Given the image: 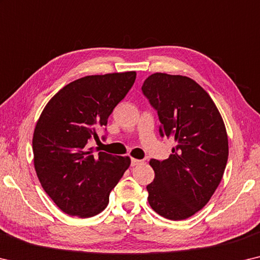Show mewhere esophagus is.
I'll list each match as a JSON object with an SVG mask.
<instances>
[{"label": "esophagus", "instance_id": "34e87169", "mask_svg": "<svg viewBox=\"0 0 260 260\" xmlns=\"http://www.w3.org/2000/svg\"><path fill=\"white\" fill-rule=\"evenodd\" d=\"M144 161L143 160H139V159H135L133 158L131 159V166H137V165H141V164H143Z\"/></svg>", "mask_w": 260, "mask_h": 260}]
</instances>
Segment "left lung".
I'll return each instance as SVG.
<instances>
[{"mask_svg":"<svg viewBox=\"0 0 260 260\" xmlns=\"http://www.w3.org/2000/svg\"><path fill=\"white\" fill-rule=\"evenodd\" d=\"M157 110L161 137L175 146L165 160L151 159L149 203L160 216L180 221L207 205L222 180L229 145L224 122L209 94L193 79L154 73L142 86Z\"/></svg>","mask_w":260,"mask_h":260,"instance_id":"obj_1","label":"left lung"}]
</instances>
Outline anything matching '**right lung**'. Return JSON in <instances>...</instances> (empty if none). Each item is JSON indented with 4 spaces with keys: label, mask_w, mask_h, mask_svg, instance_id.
Listing matches in <instances>:
<instances>
[{
    "label": "right lung",
    "mask_w": 260,
    "mask_h": 260,
    "mask_svg": "<svg viewBox=\"0 0 260 260\" xmlns=\"http://www.w3.org/2000/svg\"><path fill=\"white\" fill-rule=\"evenodd\" d=\"M135 80L136 72L88 75L66 85L44 108L32 138L35 170L63 213L82 218L101 213L130 166L129 157L94 154L87 144L100 142L96 130L107 125Z\"/></svg>",
    "instance_id": "obj_1"
}]
</instances>
